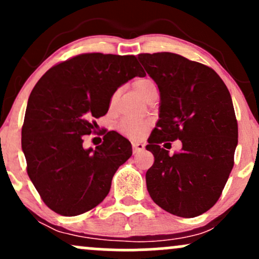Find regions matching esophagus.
I'll return each mask as SVG.
<instances>
[{
	"mask_svg": "<svg viewBox=\"0 0 259 259\" xmlns=\"http://www.w3.org/2000/svg\"><path fill=\"white\" fill-rule=\"evenodd\" d=\"M145 150V145L141 142H133V152L134 154H138Z\"/></svg>",
	"mask_w": 259,
	"mask_h": 259,
	"instance_id": "obj_1",
	"label": "esophagus"
}]
</instances>
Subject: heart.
I'll list each match as a JSON object with an SVG mask.
<instances>
[{
  "instance_id": "1",
  "label": "heart",
  "mask_w": 259,
  "mask_h": 259,
  "mask_svg": "<svg viewBox=\"0 0 259 259\" xmlns=\"http://www.w3.org/2000/svg\"><path fill=\"white\" fill-rule=\"evenodd\" d=\"M134 88L141 97H145L151 89L156 88V84L151 79H140L134 82ZM150 126L147 120L133 119V118H124L119 123V132L123 135L132 139H139Z\"/></svg>"
}]
</instances>
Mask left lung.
I'll return each mask as SVG.
<instances>
[{
  "label": "left lung",
  "instance_id": "8db88e82",
  "mask_svg": "<svg viewBox=\"0 0 259 259\" xmlns=\"http://www.w3.org/2000/svg\"><path fill=\"white\" fill-rule=\"evenodd\" d=\"M138 58L160 95L159 119L146 146L154 156L148 194L171 214L194 218L214 206L234 167L239 133L230 92L212 68L180 55ZM178 138L183 148L170 156L160 144Z\"/></svg>",
  "mask_w": 259,
  "mask_h": 259
}]
</instances>
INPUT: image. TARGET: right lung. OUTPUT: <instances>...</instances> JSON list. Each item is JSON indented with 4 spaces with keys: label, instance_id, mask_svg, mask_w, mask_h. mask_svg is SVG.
Segmentation results:
<instances>
[{
    "label": "right lung",
    "instance_id": "right-lung-1",
    "mask_svg": "<svg viewBox=\"0 0 259 259\" xmlns=\"http://www.w3.org/2000/svg\"><path fill=\"white\" fill-rule=\"evenodd\" d=\"M135 56L84 53L53 65L32 89L22 127L26 171L47 207L73 217L101 203L113 175L133 154L115 132L84 148V135L108 112L117 89L145 76Z\"/></svg>",
    "mask_w": 259,
    "mask_h": 259
}]
</instances>
